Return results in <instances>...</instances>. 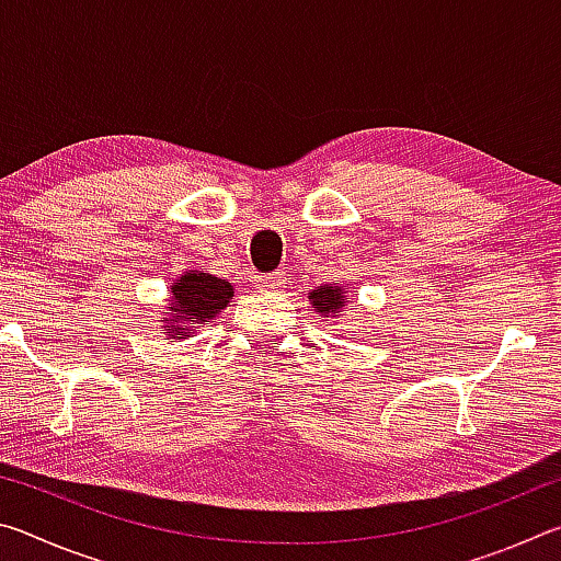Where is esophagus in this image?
<instances>
[{"instance_id": "obj_1", "label": "esophagus", "mask_w": 561, "mask_h": 561, "mask_svg": "<svg viewBox=\"0 0 561 561\" xmlns=\"http://www.w3.org/2000/svg\"><path fill=\"white\" fill-rule=\"evenodd\" d=\"M284 284V277L279 272H274V274H262V277H257L254 279V287H257L260 291H277L279 287Z\"/></svg>"}]
</instances>
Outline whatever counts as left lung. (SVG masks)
Here are the masks:
<instances>
[{
    "label": "left lung",
    "instance_id": "1",
    "mask_svg": "<svg viewBox=\"0 0 561 561\" xmlns=\"http://www.w3.org/2000/svg\"><path fill=\"white\" fill-rule=\"evenodd\" d=\"M307 299H309L311 311H317V314L324 321L339 319L341 311L348 307L346 289L341 287V284H321V287L309 291Z\"/></svg>",
    "mask_w": 561,
    "mask_h": 561
}]
</instances>
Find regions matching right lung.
<instances>
[{
	"mask_svg": "<svg viewBox=\"0 0 561 561\" xmlns=\"http://www.w3.org/2000/svg\"><path fill=\"white\" fill-rule=\"evenodd\" d=\"M168 304L160 311V329L173 341L190 339L213 321L234 297V287L227 279L201 270H187L170 282Z\"/></svg>",
	"mask_w": 561,
	"mask_h": 561,
	"instance_id": "right-lung-1",
	"label": "right lung"
}]
</instances>
